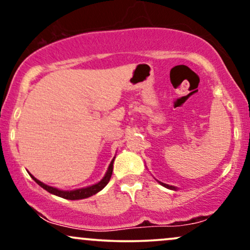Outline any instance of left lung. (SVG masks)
<instances>
[{
	"label": "left lung",
	"instance_id": "obj_1",
	"mask_svg": "<svg viewBox=\"0 0 250 250\" xmlns=\"http://www.w3.org/2000/svg\"><path fill=\"white\" fill-rule=\"evenodd\" d=\"M159 183L161 184V186H163V187L168 188V189H171V190H176V188H175V187H172V186H168V184H165V183H162V182H159Z\"/></svg>",
	"mask_w": 250,
	"mask_h": 250
}]
</instances>
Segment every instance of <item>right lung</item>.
Instances as JSON below:
<instances>
[{
	"instance_id": "1",
	"label": "right lung",
	"mask_w": 250,
	"mask_h": 250,
	"mask_svg": "<svg viewBox=\"0 0 250 250\" xmlns=\"http://www.w3.org/2000/svg\"><path fill=\"white\" fill-rule=\"evenodd\" d=\"M113 161H115V158H113L112 161H111L109 168H107V170H106V174L104 175V177L102 178V180L98 182V183L94 184V186H90V187H87V188H81V189H76V190H69V191L59 190V189H57V188L46 186V184L42 183V182L37 180V178L33 176V175L30 174V176L32 177L33 181H35L37 184H39V186L42 187V189L48 191L50 193H53V195H55V196L61 197V198H64V199H70V200L84 199V198H88V197H90L92 195H95V193L100 192V191L103 189V188L105 187L107 183H109L111 175H112V170H113Z\"/></svg>"
}]
</instances>
